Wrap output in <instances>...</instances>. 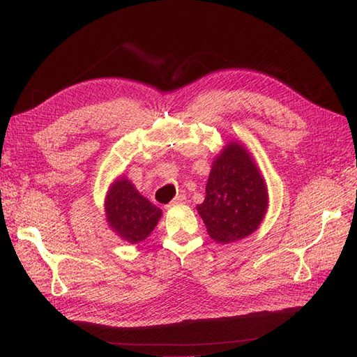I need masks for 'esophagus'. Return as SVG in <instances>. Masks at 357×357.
Segmentation results:
<instances>
[{
  "instance_id": "obj_1",
  "label": "esophagus",
  "mask_w": 357,
  "mask_h": 357,
  "mask_svg": "<svg viewBox=\"0 0 357 357\" xmlns=\"http://www.w3.org/2000/svg\"><path fill=\"white\" fill-rule=\"evenodd\" d=\"M180 204H186V197H185V195L176 197L169 204L165 205V208H171V207H174V205H180Z\"/></svg>"
}]
</instances>
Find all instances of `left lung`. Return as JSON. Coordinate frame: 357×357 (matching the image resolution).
<instances>
[{
    "label": "left lung",
    "mask_w": 357,
    "mask_h": 357,
    "mask_svg": "<svg viewBox=\"0 0 357 357\" xmlns=\"http://www.w3.org/2000/svg\"><path fill=\"white\" fill-rule=\"evenodd\" d=\"M268 190L252 155L240 143H228L214 159L197 210L211 240L240 241L253 234L265 218Z\"/></svg>",
    "instance_id": "obj_1"
}]
</instances>
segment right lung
I'll return each mask as SVG.
<instances>
[{"instance_id":"obj_1","label":"right lung","mask_w":357,"mask_h":357,"mask_svg":"<svg viewBox=\"0 0 357 357\" xmlns=\"http://www.w3.org/2000/svg\"><path fill=\"white\" fill-rule=\"evenodd\" d=\"M105 215L110 228L122 240L137 244L146 240L158 225L162 211L139 195L131 181L117 178L105 198Z\"/></svg>"}]
</instances>
